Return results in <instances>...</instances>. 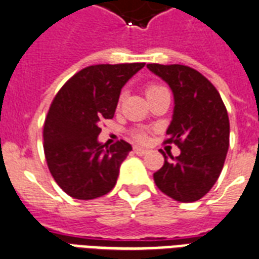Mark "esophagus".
<instances>
[{
	"mask_svg": "<svg viewBox=\"0 0 259 259\" xmlns=\"http://www.w3.org/2000/svg\"><path fill=\"white\" fill-rule=\"evenodd\" d=\"M134 152H136V155H138V156H144L148 153L147 149H145V148H141V147L134 148Z\"/></svg>",
	"mask_w": 259,
	"mask_h": 259,
	"instance_id": "esophagus-1",
	"label": "esophagus"
}]
</instances>
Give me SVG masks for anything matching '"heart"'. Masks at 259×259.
<instances>
[{
    "label": "heart",
    "instance_id": "1",
    "mask_svg": "<svg viewBox=\"0 0 259 259\" xmlns=\"http://www.w3.org/2000/svg\"><path fill=\"white\" fill-rule=\"evenodd\" d=\"M164 90L165 88H163V87L156 85V84H151V85L147 87V98H151V96H153V95L159 94V92H161V91H164ZM136 138H137L138 141H144V140H145V136H144L143 133H136Z\"/></svg>",
    "mask_w": 259,
    "mask_h": 259
}]
</instances>
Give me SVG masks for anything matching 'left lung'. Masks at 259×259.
I'll return each mask as SVG.
<instances>
[{"instance_id":"left-lung-1","label":"left lung","mask_w":259,"mask_h":259,"mask_svg":"<svg viewBox=\"0 0 259 259\" xmlns=\"http://www.w3.org/2000/svg\"><path fill=\"white\" fill-rule=\"evenodd\" d=\"M168 84L174 95L172 121L167 141L181 155L164 156V165L153 174L156 186L179 202L202 198L220 177L230 147V119L222 96L195 69L185 65L148 64Z\"/></svg>"}]
</instances>
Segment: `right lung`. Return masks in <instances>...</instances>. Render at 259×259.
<instances>
[{"mask_svg": "<svg viewBox=\"0 0 259 259\" xmlns=\"http://www.w3.org/2000/svg\"><path fill=\"white\" fill-rule=\"evenodd\" d=\"M144 65L88 66L53 100L43 126L45 156L54 181L73 198L94 200L115 186L132 145L99 143L100 122L114 116L121 90Z\"/></svg>", "mask_w": 259, "mask_h": 259, "instance_id": "add662e5", "label": "right lung"}]
</instances>
